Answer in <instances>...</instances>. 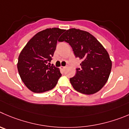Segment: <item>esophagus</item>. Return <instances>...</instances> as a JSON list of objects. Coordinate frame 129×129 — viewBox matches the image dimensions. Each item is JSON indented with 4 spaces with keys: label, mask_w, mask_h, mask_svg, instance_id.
I'll return each instance as SVG.
<instances>
[{
    "label": "esophagus",
    "mask_w": 129,
    "mask_h": 129,
    "mask_svg": "<svg viewBox=\"0 0 129 129\" xmlns=\"http://www.w3.org/2000/svg\"><path fill=\"white\" fill-rule=\"evenodd\" d=\"M64 68H65V67H62V66H61V67H60V69L62 70H64Z\"/></svg>",
    "instance_id": "esophagus-1"
}]
</instances>
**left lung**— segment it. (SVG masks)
<instances>
[{
	"label": "left lung",
	"instance_id": "left-lung-1",
	"mask_svg": "<svg viewBox=\"0 0 129 129\" xmlns=\"http://www.w3.org/2000/svg\"><path fill=\"white\" fill-rule=\"evenodd\" d=\"M70 44L76 57L82 59L81 68H77L75 75L70 78L77 91L93 94L105 85L111 73V61L101 43L87 31L71 28L61 36L59 42Z\"/></svg>",
	"mask_w": 129,
	"mask_h": 129
}]
</instances>
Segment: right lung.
<instances>
[{"instance_id":"obj_1","label":"right lung","mask_w":129,"mask_h":129,"mask_svg":"<svg viewBox=\"0 0 129 129\" xmlns=\"http://www.w3.org/2000/svg\"><path fill=\"white\" fill-rule=\"evenodd\" d=\"M65 30L47 28L37 33L21 52L17 64L22 81L35 93L53 89L61 77L59 69L50 64L58 38Z\"/></svg>"}]
</instances>
